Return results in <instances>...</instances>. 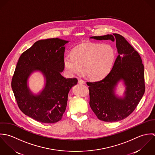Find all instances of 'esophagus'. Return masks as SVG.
Instances as JSON below:
<instances>
[{
	"label": "esophagus",
	"mask_w": 155,
	"mask_h": 155,
	"mask_svg": "<svg viewBox=\"0 0 155 155\" xmlns=\"http://www.w3.org/2000/svg\"><path fill=\"white\" fill-rule=\"evenodd\" d=\"M78 83L80 84H85V81L83 80H78Z\"/></svg>",
	"instance_id": "1"
}]
</instances>
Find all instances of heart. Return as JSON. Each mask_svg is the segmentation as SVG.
<instances>
[{"instance_id":"1","label":"heart","mask_w":155,"mask_h":155,"mask_svg":"<svg viewBox=\"0 0 155 155\" xmlns=\"http://www.w3.org/2000/svg\"><path fill=\"white\" fill-rule=\"evenodd\" d=\"M115 58L113 48L108 44L85 42L76 46L72 55L63 58L64 66L71 75L82 71L90 79L99 80L110 71Z\"/></svg>"}]
</instances>
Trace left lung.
Wrapping results in <instances>:
<instances>
[{"label":"left lung","instance_id":"obj_1","mask_svg":"<svg viewBox=\"0 0 155 155\" xmlns=\"http://www.w3.org/2000/svg\"><path fill=\"white\" fill-rule=\"evenodd\" d=\"M113 35L91 37L115 41L118 51L112 69L104 78L86 83L90 106L97 117L104 122H117L126 118L135 110L145 92L144 69L140 54L124 36ZM121 79L126 86L123 98L114 94L115 87Z\"/></svg>","mask_w":155,"mask_h":155}]
</instances>
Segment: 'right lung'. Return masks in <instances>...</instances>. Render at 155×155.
Returning a JSON list of instances; mask_svg holds the SVG:
<instances>
[{
	"label": "right lung",
	"mask_w": 155,
	"mask_h": 155,
	"mask_svg": "<svg viewBox=\"0 0 155 155\" xmlns=\"http://www.w3.org/2000/svg\"><path fill=\"white\" fill-rule=\"evenodd\" d=\"M68 41L50 38L36 41L23 52L17 62L11 87L20 110L26 116L45 124H54L62 119L67 105L68 95L78 80L61 75L63 58ZM41 71L46 83L38 95H33L27 86L31 72Z\"/></svg>",
	"instance_id": "obj_1"
}]
</instances>
